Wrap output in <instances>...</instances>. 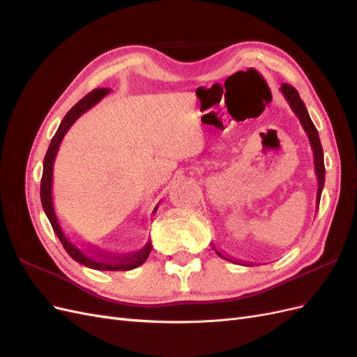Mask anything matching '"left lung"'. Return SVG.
<instances>
[{"label": "left lung", "instance_id": "left-lung-1", "mask_svg": "<svg viewBox=\"0 0 357 357\" xmlns=\"http://www.w3.org/2000/svg\"><path fill=\"white\" fill-rule=\"evenodd\" d=\"M280 91H282L286 101L289 102L291 112H294L296 114V117L299 119V122H301L302 128H304V131H305V134L310 139L312 155H314V171H316L317 185H319L317 198H316V204H317V208H319L321 190H323V186H325V160H323V149H321V143H320V138H319V132H317L314 123H312V121L310 119L307 107H305L304 101L301 100L298 91L295 88H291L290 84H286V83L282 84ZM214 250H215V248H214ZM215 253H218L220 257L226 259L220 252L215 250ZM226 261H229V259H226Z\"/></svg>", "mask_w": 357, "mask_h": 357}]
</instances>
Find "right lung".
Listing matches in <instances>:
<instances>
[{
    "instance_id": "obj_1",
    "label": "right lung",
    "mask_w": 357,
    "mask_h": 357,
    "mask_svg": "<svg viewBox=\"0 0 357 357\" xmlns=\"http://www.w3.org/2000/svg\"><path fill=\"white\" fill-rule=\"evenodd\" d=\"M110 92V89H95L91 93H88L82 98L77 104H75L73 109L62 119V122L58 128L56 134L53 135L50 146L47 149V153L45 156V162H43V177H41V186H40V198L43 210H45L47 219L52 225L53 231L58 235L59 241L62 243L63 248H66L67 253L74 259L75 262H79L84 266L98 269V271H131V269L143 265L146 259L152 250V240L149 238L146 245L139 248L138 252L132 255H121V256H112V255H104V253H95L91 250H86L82 245H79L75 241H73L67 232L63 231L62 225L58 219V214L55 210V198H53V164H55L56 153L59 150V144L62 142L63 135L67 134L71 125L77 121V119L91 110L93 105L98 104L104 96ZM158 210V207L155 208ZM153 210V213H155Z\"/></svg>"
}]
</instances>
